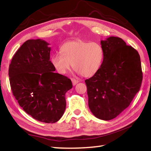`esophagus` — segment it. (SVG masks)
Instances as JSON below:
<instances>
[{"mask_svg": "<svg viewBox=\"0 0 151 151\" xmlns=\"http://www.w3.org/2000/svg\"><path fill=\"white\" fill-rule=\"evenodd\" d=\"M71 81H72V83H73V86L76 85V84H77L78 82H79L78 80H76V79H75V78H71Z\"/></svg>", "mask_w": 151, "mask_h": 151, "instance_id": "obj_1", "label": "esophagus"}]
</instances>
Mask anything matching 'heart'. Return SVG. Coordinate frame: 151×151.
<instances>
[{
  "mask_svg": "<svg viewBox=\"0 0 151 151\" xmlns=\"http://www.w3.org/2000/svg\"><path fill=\"white\" fill-rule=\"evenodd\" d=\"M60 53L51 57V63L58 73L65 75L72 67L85 77L95 75L104 59V50L98 42L70 40L64 43Z\"/></svg>",
  "mask_w": 151,
  "mask_h": 151,
  "instance_id": "b5f03b06",
  "label": "heart"
}]
</instances>
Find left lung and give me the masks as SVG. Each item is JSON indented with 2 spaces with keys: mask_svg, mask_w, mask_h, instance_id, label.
Listing matches in <instances>:
<instances>
[{
  "mask_svg": "<svg viewBox=\"0 0 151 151\" xmlns=\"http://www.w3.org/2000/svg\"><path fill=\"white\" fill-rule=\"evenodd\" d=\"M101 44L103 62L85 83L92 113L99 119L109 121L130 105L139 91L142 72L139 52L121 38L110 37Z\"/></svg>",
  "mask_w": 151,
  "mask_h": 151,
  "instance_id": "1",
  "label": "left lung"
}]
</instances>
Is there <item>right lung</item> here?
Returning a JSON list of instances; mask_svg holds the SVG:
<instances>
[{
  "label": "right lung",
  "instance_id": "obj_1",
  "mask_svg": "<svg viewBox=\"0 0 151 151\" xmlns=\"http://www.w3.org/2000/svg\"><path fill=\"white\" fill-rule=\"evenodd\" d=\"M48 45L39 39L27 40L12 57L9 76L22 109L37 121L54 123L65 112V94L73 85L70 78L55 73Z\"/></svg>",
  "mask_w": 151,
  "mask_h": 151
}]
</instances>
